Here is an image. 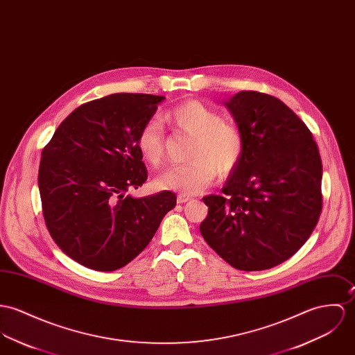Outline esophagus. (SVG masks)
I'll return each mask as SVG.
<instances>
[{
	"label": "esophagus",
	"mask_w": 355,
	"mask_h": 355,
	"mask_svg": "<svg viewBox=\"0 0 355 355\" xmlns=\"http://www.w3.org/2000/svg\"><path fill=\"white\" fill-rule=\"evenodd\" d=\"M189 200H191L190 196H186V195H183V193H179V195H178V203H186V202H189Z\"/></svg>",
	"instance_id": "34e87169"
}]
</instances>
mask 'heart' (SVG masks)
Masks as SVG:
<instances>
[{
	"instance_id": "b5f03b06",
	"label": "heart",
	"mask_w": 355,
	"mask_h": 355,
	"mask_svg": "<svg viewBox=\"0 0 355 355\" xmlns=\"http://www.w3.org/2000/svg\"><path fill=\"white\" fill-rule=\"evenodd\" d=\"M166 118L179 129L193 135L190 150L193 159L186 164H173L157 178V186L183 195H196L207 189L217 172L230 173L241 162L245 141L241 130L211 107L191 100L173 107ZM144 159L153 165L164 156V126L159 118L148 119L137 139Z\"/></svg>"
}]
</instances>
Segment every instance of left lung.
Masks as SVG:
<instances>
[{
  "mask_svg": "<svg viewBox=\"0 0 355 355\" xmlns=\"http://www.w3.org/2000/svg\"><path fill=\"white\" fill-rule=\"evenodd\" d=\"M245 141L223 195L203 198L199 229L230 266L260 271L291 258L322 213L320 153L306 125L277 97L241 91L225 101Z\"/></svg>",
  "mask_w": 355,
  "mask_h": 355,
  "instance_id": "left-lung-1",
  "label": "left lung"
}]
</instances>
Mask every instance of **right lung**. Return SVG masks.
I'll use <instances>...</instances> for the list:
<instances>
[{
    "label": "right lung",
    "instance_id": "obj_1",
    "mask_svg": "<svg viewBox=\"0 0 355 355\" xmlns=\"http://www.w3.org/2000/svg\"><path fill=\"white\" fill-rule=\"evenodd\" d=\"M164 96L114 94L76 108L42 152L37 184L46 226L69 258L114 271L153 239L176 195L129 193L148 178L137 139Z\"/></svg>",
    "mask_w": 355,
    "mask_h": 355
}]
</instances>
